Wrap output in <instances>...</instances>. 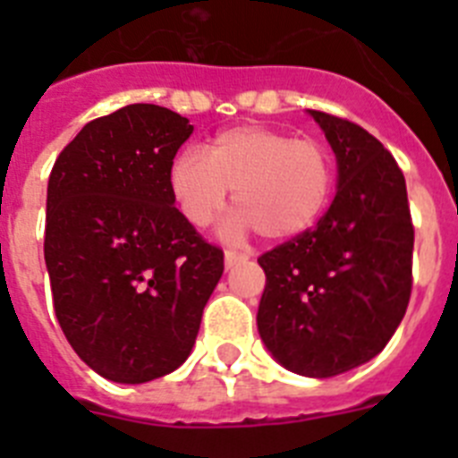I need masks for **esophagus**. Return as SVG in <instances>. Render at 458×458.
I'll list each match as a JSON object with an SVG mask.
<instances>
[{
  "label": "esophagus",
  "mask_w": 458,
  "mask_h": 458,
  "mask_svg": "<svg viewBox=\"0 0 458 458\" xmlns=\"http://www.w3.org/2000/svg\"><path fill=\"white\" fill-rule=\"evenodd\" d=\"M242 261H248V254L242 252H233V250H226L225 252V268H233L236 264H242Z\"/></svg>",
  "instance_id": "1"
}]
</instances>
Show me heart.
I'll return each instance as SVG.
<instances>
[{"label": "heart", "instance_id": "obj_1", "mask_svg": "<svg viewBox=\"0 0 458 458\" xmlns=\"http://www.w3.org/2000/svg\"><path fill=\"white\" fill-rule=\"evenodd\" d=\"M333 188L335 160L321 141L264 125L220 132L208 153L185 148L169 169V190L190 225H210L236 190L238 229L254 226L273 241L307 232Z\"/></svg>", "mask_w": 458, "mask_h": 458}]
</instances>
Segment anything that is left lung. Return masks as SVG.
Instances as JSON below:
<instances>
[{
    "instance_id": "obj_1",
    "label": "left lung",
    "mask_w": 458,
    "mask_h": 458,
    "mask_svg": "<svg viewBox=\"0 0 458 458\" xmlns=\"http://www.w3.org/2000/svg\"><path fill=\"white\" fill-rule=\"evenodd\" d=\"M310 114L337 156V194L317 226L259 257L257 326L279 365L330 378L369 362L402 323L415 229L392 153L353 121Z\"/></svg>"
}]
</instances>
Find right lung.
Wrapping results in <instances>:
<instances>
[{
  "label": "right lung",
  "mask_w": 458,
  "mask_h": 458,
  "mask_svg": "<svg viewBox=\"0 0 458 458\" xmlns=\"http://www.w3.org/2000/svg\"><path fill=\"white\" fill-rule=\"evenodd\" d=\"M188 119L135 103L93 119L47 181L46 266L72 351L103 378L147 383L179 369L225 270L174 206L169 169Z\"/></svg>",
  "instance_id": "right-lung-1"
}]
</instances>
